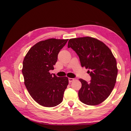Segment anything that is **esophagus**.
<instances>
[{
  "instance_id": "34e87169",
  "label": "esophagus",
  "mask_w": 131,
  "mask_h": 131,
  "mask_svg": "<svg viewBox=\"0 0 131 131\" xmlns=\"http://www.w3.org/2000/svg\"><path fill=\"white\" fill-rule=\"evenodd\" d=\"M68 80H69V82H73V81L75 80V79H73V78H69Z\"/></svg>"
}]
</instances>
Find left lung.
I'll return each mask as SVG.
<instances>
[{"mask_svg":"<svg viewBox=\"0 0 131 131\" xmlns=\"http://www.w3.org/2000/svg\"><path fill=\"white\" fill-rule=\"evenodd\" d=\"M71 47L79 57L82 67L89 69L90 82L80 79L81 88L79 100L89 105H97L108 98L116 81L118 69L116 59L104 43L97 39L86 37L69 39Z\"/></svg>","mask_w":131,"mask_h":131,"instance_id":"8db88e82","label":"left lung"}]
</instances>
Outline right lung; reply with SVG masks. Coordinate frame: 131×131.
Instances as JSON below:
<instances>
[{"label": "right lung", "mask_w": 131, "mask_h": 131, "mask_svg": "<svg viewBox=\"0 0 131 131\" xmlns=\"http://www.w3.org/2000/svg\"><path fill=\"white\" fill-rule=\"evenodd\" d=\"M68 40L52 38L39 41L31 47L23 59L25 85L33 100L43 106L53 107L63 101L68 78L52 75L49 70L54 69L58 54Z\"/></svg>", "instance_id": "add662e5"}]
</instances>
